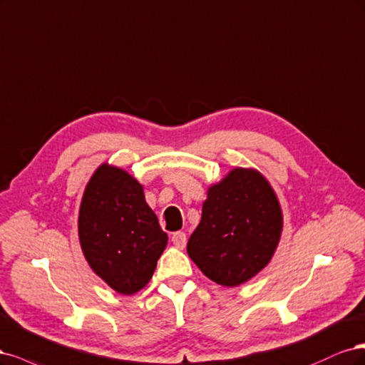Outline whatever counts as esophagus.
<instances>
[{
  "mask_svg": "<svg viewBox=\"0 0 365 365\" xmlns=\"http://www.w3.org/2000/svg\"><path fill=\"white\" fill-rule=\"evenodd\" d=\"M171 241L173 244L178 247V249H185L186 245V235L183 232H175L171 235Z\"/></svg>",
  "mask_w": 365,
  "mask_h": 365,
  "instance_id": "obj_1",
  "label": "esophagus"
}]
</instances>
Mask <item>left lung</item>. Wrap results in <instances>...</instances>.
Returning <instances> with one entry per match:
<instances>
[{
  "instance_id": "8db88e82",
  "label": "left lung",
  "mask_w": 365,
  "mask_h": 365,
  "mask_svg": "<svg viewBox=\"0 0 365 365\" xmlns=\"http://www.w3.org/2000/svg\"><path fill=\"white\" fill-rule=\"evenodd\" d=\"M282 227L284 215L272 185L257 170L238 167L209 186L186 250L210 280L238 287L272 261Z\"/></svg>"
}]
</instances>
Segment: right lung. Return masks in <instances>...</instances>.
Masks as SVG:
<instances>
[{"label":"right lung","mask_w":365,"mask_h":365,"mask_svg":"<svg viewBox=\"0 0 365 365\" xmlns=\"http://www.w3.org/2000/svg\"><path fill=\"white\" fill-rule=\"evenodd\" d=\"M78 240L92 272L124 296L148 284L168 244L144 186L109 163L100 165L85 187Z\"/></svg>","instance_id":"right-lung-1"}]
</instances>
